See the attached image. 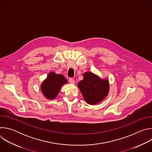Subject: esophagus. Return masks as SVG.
<instances>
[{
  "label": "esophagus",
  "instance_id": "34e87169",
  "mask_svg": "<svg viewBox=\"0 0 152 152\" xmlns=\"http://www.w3.org/2000/svg\"><path fill=\"white\" fill-rule=\"evenodd\" d=\"M69 82H70V83H72V84H74L75 82V80H74L73 78H70V79H69Z\"/></svg>",
  "mask_w": 152,
  "mask_h": 152
}]
</instances>
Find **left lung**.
<instances>
[{
  "label": "left lung",
  "instance_id": "8db88e82",
  "mask_svg": "<svg viewBox=\"0 0 152 152\" xmlns=\"http://www.w3.org/2000/svg\"><path fill=\"white\" fill-rule=\"evenodd\" d=\"M83 80L77 86L85 102L89 104H96L103 101L110 91V82L107 78L101 79L92 72H85Z\"/></svg>",
  "mask_w": 152,
  "mask_h": 152
}]
</instances>
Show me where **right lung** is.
I'll return each instance as SVG.
<instances>
[{
  "label": "right lung",
  "instance_id": "add662e5",
  "mask_svg": "<svg viewBox=\"0 0 152 152\" xmlns=\"http://www.w3.org/2000/svg\"><path fill=\"white\" fill-rule=\"evenodd\" d=\"M67 83L62 75L51 72L41 84V91L47 99L53 100L57 97L62 86Z\"/></svg>",
  "mask_w": 152,
  "mask_h": 152
}]
</instances>
